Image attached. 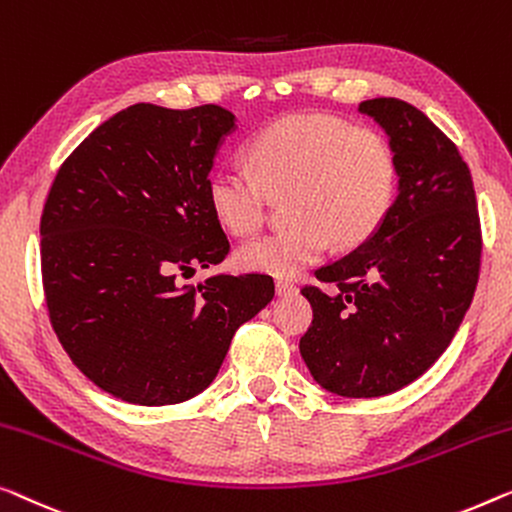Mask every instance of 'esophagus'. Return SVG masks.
<instances>
[{"mask_svg": "<svg viewBox=\"0 0 512 512\" xmlns=\"http://www.w3.org/2000/svg\"><path fill=\"white\" fill-rule=\"evenodd\" d=\"M299 292V287L292 280H276V294L278 296H292Z\"/></svg>", "mask_w": 512, "mask_h": 512, "instance_id": "obj_1", "label": "esophagus"}]
</instances>
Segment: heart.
I'll use <instances>...</instances> for the list:
<instances>
[{
	"label": "heart",
	"mask_w": 512,
	"mask_h": 512,
	"mask_svg": "<svg viewBox=\"0 0 512 512\" xmlns=\"http://www.w3.org/2000/svg\"><path fill=\"white\" fill-rule=\"evenodd\" d=\"M243 158L250 174L213 170L207 202L227 234L262 230L271 200L287 197L292 225L246 243L236 253L243 271L296 276L331 241L356 248L375 234L398 195V158L375 128L324 112L289 114L250 137Z\"/></svg>",
	"instance_id": "1"
}]
</instances>
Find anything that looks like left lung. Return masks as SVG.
Segmentation results:
<instances>
[{"label": "left lung", "instance_id": "obj_1", "mask_svg": "<svg viewBox=\"0 0 512 512\" xmlns=\"http://www.w3.org/2000/svg\"><path fill=\"white\" fill-rule=\"evenodd\" d=\"M398 158V197L379 230L305 285L312 324L299 342L310 375L342 398H379L418 379L451 345L474 299L480 218L460 151L414 105H358Z\"/></svg>", "mask_w": 512, "mask_h": 512}]
</instances>
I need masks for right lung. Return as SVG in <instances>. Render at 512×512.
Instances as JSON below:
<instances>
[{"label":"right lung","mask_w":512,"mask_h":512,"mask_svg":"<svg viewBox=\"0 0 512 512\" xmlns=\"http://www.w3.org/2000/svg\"><path fill=\"white\" fill-rule=\"evenodd\" d=\"M234 128L220 105L137 103L61 163L41 216L50 324L82 375L124 402L163 407L202 393L236 329L273 299V278L211 276L230 253L207 181Z\"/></svg>","instance_id":"right-lung-1"}]
</instances>
